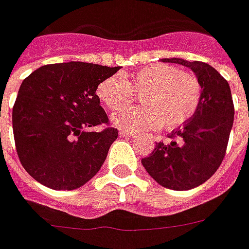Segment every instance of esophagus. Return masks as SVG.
Wrapping results in <instances>:
<instances>
[{
  "mask_svg": "<svg viewBox=\"0 0 249 249\" xmlns=\"http://www.w3.org/2000/svg\"><path fill=\"white\" fill-rule=\"evenodd\" d=\"M121 136H123V138H136L138 135L131 131H121Z\"/></svg>",
  "mask_w": 249,
  "mask_h": 249,
  "instance_id": "obj_1",
  "label": "esophagus"
}]
</instances>
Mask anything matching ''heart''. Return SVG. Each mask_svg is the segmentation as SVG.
I'll use <instances>...</instances> for the list:
<instances>
[{
  "label": "heart",
  "mask_w": 249,
  "mask_h": 249,
  "mask_svg": "<svg viewBox=\"0 0 249 249\" xmlns=\"http://www.w3.org/2000/svg\"><path fill=\"white\" fill-rule=\"evenodd\" d=\"M97 97L106 109L115 111L140 94L139 107H128L113 115V123L131 132H148L164 126H184L199 109L202 88L193 74L171 64H152L126 80L122 74L105 78L97 87Z\"/></svg>",
  "instance_id": "heart-1"
}]
</instances>
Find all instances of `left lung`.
<instances>
[{"instance_id": "left-lung-1", "label": "left lung", "mask_w": 249, "mask_h": 249, "mask_svg": "<svg viewBox=\"0 0 249 249\" xmlns=\"http://www.w3.org/2000/svg\"><path fill=\"white\" fill-rule=\"evenodd\" d=\"M188 67L202 88L199 109L188 123L173 130L171 143H156L143 167L158 184L172 190H189L214 175L223 161L233 123V102L229 82L202 61L162 59Z\"/></svg>"}]
</instances>
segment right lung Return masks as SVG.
<instances>
[{
  "label": "right lung",
  "instance_id": "right-lung-1",
  "mask_svg": "<svg viewBox=\"0 0 249 249\" xmlns=\"http://www.w3.org/2000/svg\"><path fill=\"white\" fill-rule=\"evenodd\" d=\"M119 67L69 61L43 65L26 77L13 107V132L22 165L53 190H73L100 171L118 130L109 124L98 84Z\"/></svg>",
  "mask_w": 249,
  "mask_h": 249
}]
</instances>
